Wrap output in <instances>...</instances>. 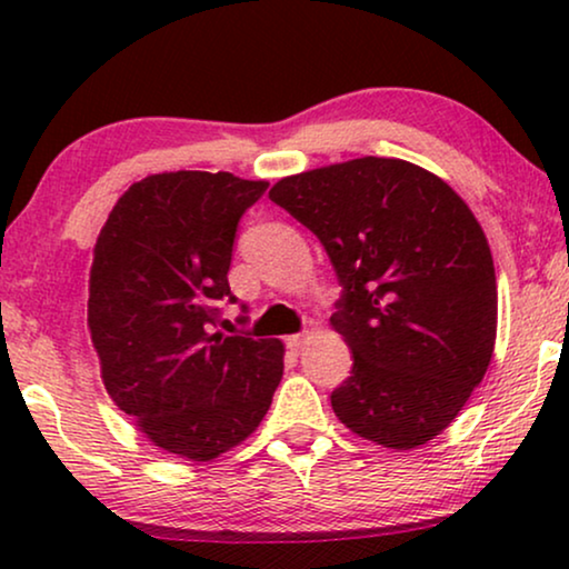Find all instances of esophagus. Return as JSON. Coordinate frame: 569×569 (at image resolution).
<instances>
[{"mask_svg": "<svg viewBox=\"0 0 569 569\" xmlns=\"http://www.w3.org/2000/svg\"><path fill=\"white\" fill-rule=\"evenodd\" d=\"M284 345L292 349V352H298V349H302V345H306V333H292V337L284 339Z\"/></svg>", "mask_w": 569, "mask_h": 569, "instance_id": "obj_1", "label": "esophagus"}]
</instances>
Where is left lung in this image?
Returning <instances> with one entry per match:
<instances>
[{
	"label": "left lung",
	"mask_w": 569,
	"mask_h": 569,
	"mask_svg": "<svg viewBox=\"0 0 569 569\" xmlns=\"http://www.w3.org/2000/svg\"><path fill=\"white\" fill-rule=\"evenodd\" d=\"M269 199L313 232L341 284L333 329L352 372L331 407L383 448L425 446L492 360L495 263L485 230L438 176L360 158L282 178Z\"/></svg>",
	"instance_id": "left-lung-1"
}]
</instances>
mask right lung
Segmentation results:
<instances>
[{"label": "right lung", "mask_w": 569, "mask_h": 569, "mask_svg": "<svg viewBox=\"0 0 569 569\" xmlns=\"http://www.w3.org/2000/svg\"><path fill=\"white\" fill-rule=\"evenodd\" d=\"M267 181L147 176L116 201L90 271L88 323L106 391L154 446L209 461L246 440L282 380V341L212 333L238 222Z\"/></svg>", "instance_id": "1"}]
</instances>
